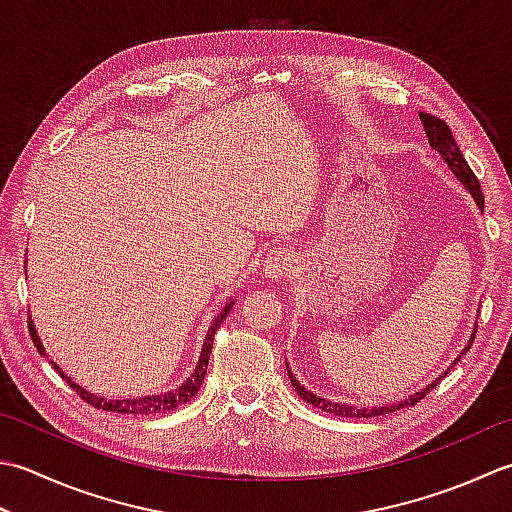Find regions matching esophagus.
<instances>
[{
  "mask_svg": "<svg viewBox=\"0 0 512 512\" xmlns=\"http://www.w3.org/2000/svg\"><path fill=\"white\" fill-rule=\"evenodd\" d=\"M264 270L268 277L279 279V282H282V279L290 277V273L295 270V255L290 253V250H282V248L270 250V253L266 255Z\"/></svg>",
  "mask_w": 512,
  "mask_h": 512,
  "instance_id": "34e87169",
  "label": "esophagus"
}]
</instances>
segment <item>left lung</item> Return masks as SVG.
<instances>
[{
    "label": "left lung",
    "instance_id": "obj_1",
    "mask_svg": "<svg viewBox=\"0 0 512 512\" xmlns=\"http://www.w3.org/2000/svg\"><path fill=\"white\" fill-rule=\"evenodd\" d=\"M419 119H422V124H424V130H426V135H428L430 148L437 150V153L442 155V159L448 164V168L453 170V175L459 179V182L464 184V188L468 190V193L473 195V199H475V204L479 206V210H484L482 186H479L475 173H473V170H470V166L466 164L462 150H459V146L455 144V137H453V133H450V128L446 126L444 119H439V117H435V115H428V113H419ZM473 342H475V333H473V337H470L468 346L462 350V355L466 353V350H468L470 346H473ZM462 355H459L453 364H457L459 359H462ZM286 368H288V364H286ZM450 368H453V366H450ZM450 368H448V370H450ZM448 370H446L444 375H439L433 384H428L426 388L419 390V393L406 397L404 402L390 404V406H388V404H386V406H373V408H355V406H348V404L328 402V399L317 397L315 393H310V390H306L302 384H299L297 379L293 377V373H290V368H288V377H290V384L295 386L299 397H302L306 404H313V406H317V408H322L324 413L337 415V417H366V419H368V417H377V415L393 413V410H399V408H404V406H415V404L419 402V399H424L426 393H430V390H433L439 382H442V377L448 375Z\"/></svg>",
    "mask_w": 512,
    "mask_h": 512
}]
</instances>
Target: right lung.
Returning a JSON list of instances; mask_svg holds the SVG:
<instances>
[{
	"instance_id": "right-lung-1",
	"label": "right lung",
	"mask_w": 512,
	"mask_h": 512,
	"mask_svg": "<svg viewBox=\"0 0 512 512\" xmlns=\"http://www.w3.org/2000/svg\"><path fill=\"white\" fill-rule=\"evenodd\" d=\"M233 304H235V299H230V302H226V306L222 308V313H219L213 319V324H210L208 333H206V339H204V346H202V355H199V362H197V366L193 370V375H190L182 386L168 390V393H157V395H146V397H135V399H106V397H99V395L88 393L86 388L75 384L73 379H70L55 362H50V364L55 366V370L66 379L68 386L73 388L75 393L82 397L84 402H88L90 406L102 408V410H110V413H122V415H159V413H170V410H177L179 406H184L188 399H193L195 393L199 390V386H202L204 377H206L210 350H213L215 333H217L219 324H222L224 319H226V315L230 313V308H233ZM28 333H30V339H33L37 353L48 357L44 344L39 342V335H37L35 324H33V319H30V317H28Z\"/></svg>"
}]
</instances>
